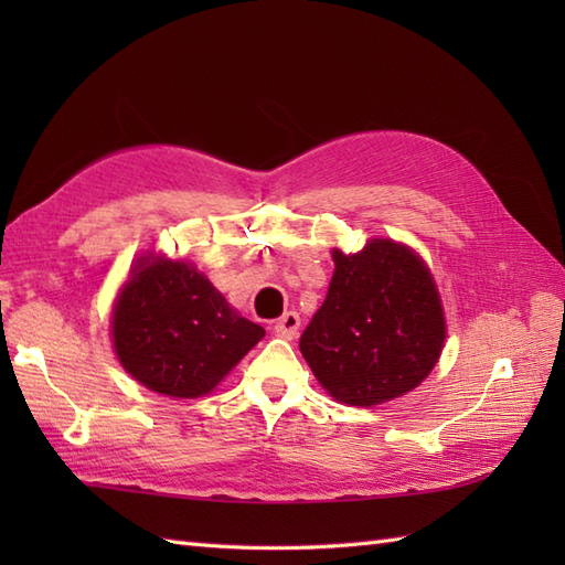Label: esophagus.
<instances>
[{
    "mask_svg": "<svg viewBox=\"0 0 565 565\" xmlns=\"http://www.w3.org/2000/svg\"><path fill=\"white\" fill-rule=\"evenodd\" d=\"M298 328H301V318H298V313H294V310L284 313L279 320L274 322V332L284 340H294L298 334Z\"/></svg>",
    "mask_w": 565,
    "mask_h": 565,
    "instance_id": "1",
    "label": "esophagus"
}]
</instances>
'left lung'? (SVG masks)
Wrapping results in <instances>:
<instances>
[{
    "label": "left lung",
    "instance_id": "1",
    "mask_svg": "<svg viewBox=\"0 0 565 565\" xmlns=\"http://www.w3.org/2000/svg\"><path fill=\"white\" fill-rule=\"evenodd\" d=\"M332 259L326 301L298 342L308 366L347 405H379L413 391L447 338L425 262L391 239H371L356 255L334 249Z\"/></svg>",
    "mask_w": 565,
    "mask_h": 565
}]
</instances>
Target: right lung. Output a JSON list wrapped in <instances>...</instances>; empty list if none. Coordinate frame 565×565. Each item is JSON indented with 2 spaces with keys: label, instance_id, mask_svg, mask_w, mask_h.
Returning <instances> with one entry per match:
<instances>
[{
  "label": "right lung",
  "instance_id": "right-lung-1",
  "mask_svg": "<svg viewBox=\"0 0 565 565\" xmlns=\"http://www.w3.org/2000/svg\"><path fill=\"white\" fill-rule=\"evenodd\" d=\"M264 338L184 262L140 259L114 310V347L142 386L196 398Z\"/></svg>",
  "mask_w": 565,
  "mask_h": 565
}]
</instances>
